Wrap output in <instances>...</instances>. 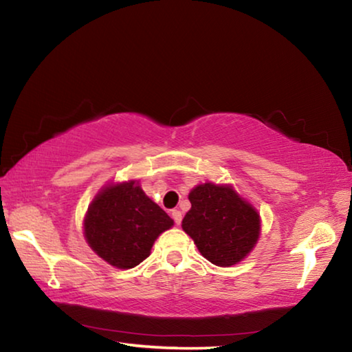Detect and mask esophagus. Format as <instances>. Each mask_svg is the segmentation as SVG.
I'll use <instances>...</instances> for the list:
<instances>
[{
    "label": "esophagus",
    "mask_w": 352,
    "mask_h": 352,
    "mask_svg": "<svg viewBox=\"0 0 352 352\" xmlns=\"http://www.w3.org/2000/svg\"><path fill=\"white\" fill-rule=\"evenodd\" d=\"M170 216H172V219H174V222H175V225H180L182 223V212L178 211V210H172L170 211Z\"/></svg>",
    "instance_id": "esophagus-1"
}]
</instances>
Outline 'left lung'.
Here are the masks:
<instances>
[{
	"label": "left lung",
	"instance_id": "1",
	"mask_svg": "<svg viewBox=\"0 0 352 352\" xmlns=\"http://www.w3.org/2000/svg\"><path fill=\"white\" fill-rule=\"evenodd\" d=\"M189 201L182 226L208 261L228 267L252 252L259 237V214L233 188L199 184Z\"/></svg>",
	"mask_w": 352,
	"mask_h": 352
}]
</instances>
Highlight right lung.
Segmentation results:
<instances>
[{
	"instance_id": "right-lung-1",
	"label": "right lung",
	"mask_w": 352,
	"mask_h": 352,
	"mask_svg": "<svg viewBox=\"0 0 352 352\" xmlns=\"http://www.w3.org/2000/svg\"><path fill=\"white\" fill-rule=\"evenodd\" d=\"M172 225L174 220L138 184L129 182L100 190L88 208L83 228L87 242L100 258L118 269H133Z\"/></svg>"
}]
</instances>
